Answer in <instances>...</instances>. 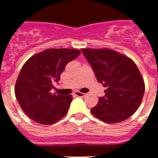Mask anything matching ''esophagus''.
<instances>
[{"label":"esophagus","mask_w":158,"mask_h":158,"mask_svg":"<svg viewBox=\"0 0 158 158\" xmlns=\"http://www.w3.org/2000/svg\"><path fill=\"white\" fill-rule=\"evenodd\" d=\"M74 95H75L76 97H80V98H83V97L85 96L86 94H83V93H80V92H79V91H76V92H74Z\"/></svg>","instance_id":"obj_1"}]
</instances>
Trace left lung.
I'll return each mask as SVG.
<instances>
[{
  "instance_id": "1",
  "label": "left lung",
  "mask_w": 158,
  "mask_h": 158,
  "mask_svg": "<svg viewBox=\"0 0 158 158\" xmlns=\"http://www.w3.org/2000/svg\"><path fill=\"white\" fill-rule=\"evenodd\" d=\"M97 79L106 88L92 114L106 123H118L130 117L141 104L144 80L130 57L116 51L82 48Z\"/></svg>"
}]
</instances>
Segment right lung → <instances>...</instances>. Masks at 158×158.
I'll list each match as a JSON object with an SVG mask.
<instances>
[{
  "label": "right lung",
  "instance_id": "obj_1",
  "mask_svg": "<svg viewBox=\"0 0 158 158\" xmlns=\"http://www.w3.org/2000/svg\"><path fill=\"white\" fill-rule=\"evenodd\" d=\"M77 49L49 48L33 55L22 67L15 87L19 104L31 120L52 125L66 115L72 95L52 94L53 83L69 61L79 56Z\"/></svg>",
  "mask_w": 158,
  "mask_h": 158
}]
</instances>
